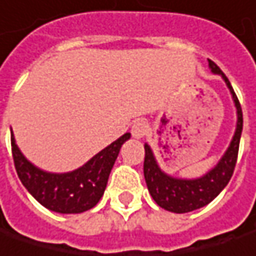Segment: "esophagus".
I'll use <instances>...</instances> for the list:
<instances>
[{
  "mask_svg": "<svg viewBox=\"0 0 256 256\" xmlns=\"http://www.w3.org/2000/svg\"><path fill=\"white\" fill-rule=\"evenodd\" d=\"M148 130H149V124L144 120H138L132 126V136L136 139H140L143 136H146Z\"/></svg>",
  "mask_w": 256,
  "mask_h": 256,
  "instance_id": "1",
  "label": "esophagus"
}]
</instances>
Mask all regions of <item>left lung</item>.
<instances>
[{
    "label": "left lung",
    "mask_w": 256,
    "mask_h": 256,
    "mask_svg": "<svg viewBox=\"0 0 256 256\" xmlns=\"http://www.w3.org/2000/svg\"><path fill=\"white\" fill-rule=\"evenodd\" d=\"M208 66L213 74L220 75L223 81L226 82L232 94L236 113H238L236 130H234L232 142L229 144L228 150L224 152V155L218 160V165L207 174H204L203 176L196 178V180L174 178L159 168L150 146L148 143L144 144L143 174H144L148 190L159 207L172 213H188L213 202L220 194V191L230 181L236 160H238L239 142H240L242 126H244L240 102L236 97L228 76L222 72V69L210 59H208Z\"/></svg>",
    "instance_id": "left-lung-1"
}]
</instances>
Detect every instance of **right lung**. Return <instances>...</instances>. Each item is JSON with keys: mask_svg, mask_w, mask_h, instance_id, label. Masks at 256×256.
I'll list each match as a JSON object with an SVG mask.
<instances>
[{"mask_svg": "<svg viewBox=\"0 0 256 256\" xmlns=\"http://www.w3.org/2000/svg\"><path fill=\"white\" fill-rule=\"evenodd\" d=\"M128 139L130 133H124L81 168L65 174L46 172L34 166L16 144L12 132L11 150L20 181L38 203L56 213L74 214L86 212L100 202L120 148Z\"/></svg>", "mask_w": 256, "mask_h": 256, "instance_id": "1", "label": "right lung"}]
</instances>
